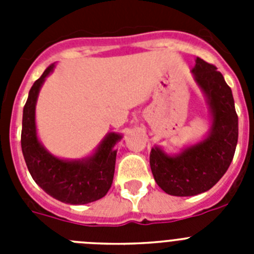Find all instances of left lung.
I'll return each instance as SVG.
<instances>
[{
    "mask_svg": "<svg viewBox=\"0 0 254 254\" xmlns=\"http://www.w3.org/2000/svg\"><path fill=\"white\" fill-rule=\"evenodd\" d=\"M194 62L190 72L207 104L210 128L201 140L188 143L177 154H169L159 145L150 152L155 182L170 196H196L214 187L228 170L238 142L232 89L214 64L198 57Z\"/></svg>",
    "mask_w": 254,
    "mask_h": 254,
    "instance_id": "8db88e82",
    "label": "left lung"
}]
</instances>
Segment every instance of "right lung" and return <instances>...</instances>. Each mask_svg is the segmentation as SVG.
<instances>
[{
    "instance_id": "obj_1",
    "label": "right lung",
    "mask_w": 254,
    "mask_h": 254,
    "mask_svg": "<svg viewBox=\"0 0 254 254\" xmlns=\"http://www.w3.org/2000/svg\"><path fill=\"white\" fill-rule=\"evenodd\" d=\"M56 68L51 64L33 84L22 111L21 149L30 176L44 192L68 205H85L107 194L113 182L116 143L122 133L108 132L90 155L81 159H62L52 154L39 140L35 121L39 91Z\"/></svg>"
}]
</instances>
